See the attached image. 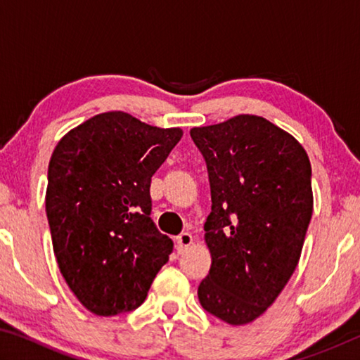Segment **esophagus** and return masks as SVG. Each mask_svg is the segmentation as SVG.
<instances>
[{"instance_id":"esophagus-1","label":"esophagus","mask_w":360,"mask_h":360,"mask_svg":"<svg viewBox=\"0 0 360 360\" xmlns=\"http://www.w3.org/2000/svg\"><path fill=\"white\" fill-rule=\"evenodd\" d=\"M176 241H178V251L182 252V251H186V249L192 245L193 238H192V235L188 233V231H184V233L178 235V238H176Z\"/></svg>"}]
</instances>
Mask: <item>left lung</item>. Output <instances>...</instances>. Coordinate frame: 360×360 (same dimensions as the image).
<instances>
[{
	"mask_svg": "<svg viewBox=\"0 0 360 360\" xmlns=\"http://www.w3.org/2000/svg\"><path fill=\"white\" fill-rule=\"evenodd\" d=\"M191 136L208 167L212 203L205 222L211 268L198 300L245 326L271 307L300 260L313 214L311 163L290 133L260 115L193 127Z\"/></svg>",
	"mask_w": 360,
	"mask_h": 360,
	"instance_id": "1",
	"label": "left lung"
}]
</instances>
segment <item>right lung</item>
<instances>
[{
	"label": "right lung",
	"mask_w": 360,
	"mask_h": 360,
	"mask_svg": "<svg viewBox=\"0 0 360 360\" xmlns=\"http://www.w3.org/2000/svg\"><path fill=\"white\" fill-rule=\"evenodd\" d=\"M182 138L129 112L96 114L60 139L47 172L46 214L68 288L90 313L144 302L173 241L150 219V178Z\"/></svg>",
	"instance_id": "right-lung-1"
}]
</instances>
